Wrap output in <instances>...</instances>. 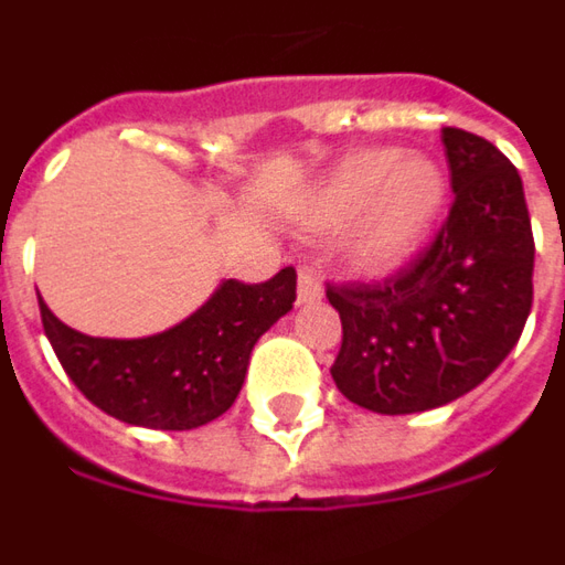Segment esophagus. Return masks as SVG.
I'll list each match as a JSON object with an SVG mask.
<instances>
[{
  "mask_svg": "<svg viewBox=\"0 0 565 565\" xmlns=\"http://www.w3.org/2000/svg\"><path fill=\"white\" fill-rule=\"evenodd\" d=\"M299 302H318L323 296V284L318 278V271L311 269V266H302L299 269Z\"/></svg>",
  "mask_w": 565,
  "mask_h": 565,
  "instance_id": "esophagus-1",
  "label": "esophagus"
}]
</instances>
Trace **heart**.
<instances>
[{
    "instance_id": "1",
    "label": "heart",
    "mask_w": 565,
    "mask_h": 565,
    "mask_svg": "<svg viewBox=\"0 0 565 565\" xmlns=\"http://www.w3.org/2000/svg\"><path fill=\"white\" fill-rule=\"evenodd\" d=\"M447 201V173L428 156H404L394 146L358 149L321 180L306 204L311 235L351 227L349 263L364 275L404 266L431 235Z\"/></svg>"
}]
</instances>
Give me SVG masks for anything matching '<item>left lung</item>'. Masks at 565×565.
Listing matches in <instances>:
<instances>
[{"label": "left lung", "instance_id": "obj_1", "mask_svg": "<svg viewBox=\"0 0 565 565\" xmlns=\"http://www.w3.org/2000/svg\"><path fill=\"white\" fill-rule=\"evenodd\" d=\"M452 204L431 244L382 281L327 284L342 321L330 373L351 404L404 416L477 388L502 364L532 309L530 207L495 146L440 131Z\"/></svg>", "mask_w": 565, "mask_h": 565}]
</instances>
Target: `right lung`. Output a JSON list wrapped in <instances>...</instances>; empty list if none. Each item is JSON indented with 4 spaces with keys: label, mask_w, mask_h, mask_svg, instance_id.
Instances as JSON below:
<instances>
[{
    "label": "right lung",
    "mask_w": 565,
    "mask_h": 565,
    "mask_svg": "<svg viewBox=\"0 0 565 565\" xmlns=\"http://www.w3.org/2000/svg\"><path fill=\"white\" fill-rule=\"evenodd\" d=\"M296 302V269L269 281H223L186 321L146 339H94L39 299L51 349L90 404L113 419L189 431L223 416L242 392L256 339Z\"/></svg>",
    "instance_id": "1"
}]
</instances>
